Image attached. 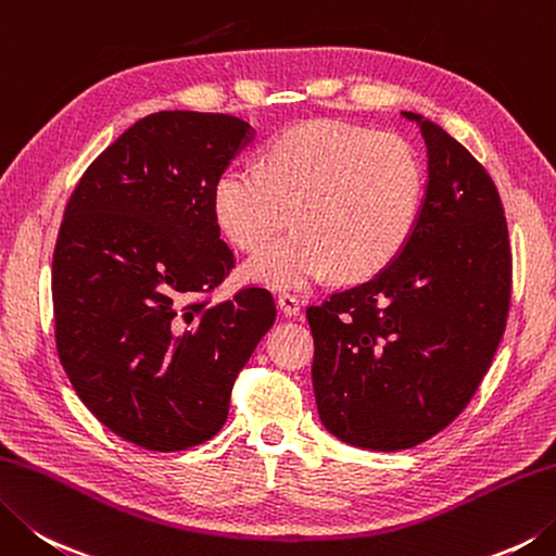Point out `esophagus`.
<instances>
[{
  "mask_svg": "<svg viewBox=\"0 0 556 556\" xmlns=\"http://www.w3.org/2000/svg\"><path fill=\"white\" fill-rule=\"evenodd\" d=\"M278 307L286 317H295L300 312V300L295 295H290V292H282V295H278Z\"/></svg>",
  "mask_w": 556,
  "mask_h": 556,
  "instance_id": "obj_1",
  "label": "esophagus"
}]
</instances>
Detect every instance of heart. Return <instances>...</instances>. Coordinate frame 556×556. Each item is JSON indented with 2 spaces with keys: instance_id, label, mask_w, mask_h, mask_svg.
<instances>
[{
  "instance_id": "heart-1",
  "label": "heart",
  "mask_w": 556,
  "mask_h": 556,
  "mask_svg": "<svg viewBox=\"0 0 556 556\" xmlns=\"http://www.w3.org/2000/svg\"><path fill=\"white\" fill-rule=\"evenodd\" d=\"M424 162L400 135L309 121L268 144L264 166L229 164L213 191L215 219L237 249L256 254L288 219L295 229L249 261L244 276L300 290L331 270L380 274L402 254L421 215Z\"/></svg>"
}]
</instances>
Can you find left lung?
<instances>
[{
    "instance_id": "8db88e82",
    "label": "left lung",
    "mask_w": 556,
    "mask_h": 556,
    "mask_svg": "<svg viewBox=\"0 0 556 556\" xmlns=\"http://www.w3.org/2000/svg\"><path fill=\"white\" fill-rule=\"evenodd\" d=\"M428 184L390 266L307 309L312 382L339 441L396 453L441 433L472 400L504 337L510 244L494 181L424 115Z\"/></svg>"
}]
</instances>
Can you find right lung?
<instances>
[{
  "mask_svg": "<svg viewBox=\"0 0 556 556\" xmlns=\"http://www.w3.org/2000/svg\"><path fill=\"white\" fill-rule=\"evenodd\" d=\"M251 140L235 115L152 113L89 164L62 217L60 363L103 426L154 453L201 445L225 426L237 375L276 321L264 288L195 300L235 266L213 191Z\"/></svg>",
  "mask_w": 556,
  "mask_h": 556,
  "instance_id": "1",
  "label": "right lung"
}]
</instances>
